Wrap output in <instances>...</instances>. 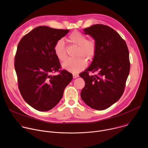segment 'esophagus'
I'll return each mask as SVG.
<instances>
[{
	"mask_svg": "<svg viewBox=\"0 0 148 148\" xmlns=\"http://www.w3.org/2000/svg\"><path fill=\"white\" fill-rule=\"evenodd\" d=\"M78 74H73V78H76L77 77H78Z\"/></svg>",
	"mask_w": 148,
	"mask_h": 148,
	"instance_id": "obj_1",
	"label": "esophagus"
}]
</instances>
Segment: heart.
<instances>
[{
	"label": "heart",
	"mask_w": 148,
	"mask_h": 148,
	"mask_svg": "<svg viewBox=\"0 0 148 148\" xmlns=\"http://www.w3.org/2000/svg\"><path fill=\"white\" fill-rule=\"evenodd\" d=\"M67 41L71 45L78 46L75 57L74 58H68L62 64V68L73 73H79L86 69L87 62L92 61L95 56L97 45L94 38H87L86 35L78 31L72 32L68 37ZM54 52L57 58L61 61L67 57V49L64 41L58 40L54 46Z\"/></svg>",
	"instance_id": "obj_1"
}]
</instances>
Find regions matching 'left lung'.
<instances>
[{
    "label": "left lung",
    "instance_id": "obj_1",
    "mask_svg": "<svg viewBox=\"0 0 148 148\" xmlns=\"http://www.w3.org/2000/svg\"><path fill=\"white\" fill-rule=\"evenodd\" d=\"M84 31L95 39L97 50L90 66L79 74L86 84L81 97L91 108L103 110L124 92L130 70L128 49L121 36L107 25L97 24ZM90 71L98 74L90 76Z\"/></svg>",
    "mask_w": 148,
    "mask_h": 148
}]
</instances>
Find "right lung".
<instances>
[{
  "label": "right lung",
  "mask_w": 148,
  "mask_h": 148,
  "mask_svg": "<svg viewBox=\"0 0 148 148\" xmlns=\"http://www.w3.org/2000/svg\"><path fill=\"white\" fill-rule=\"evenodd\" d=\"M69 32L41 26L24 36L18 44L14 68L18 89L24 100L39 111L53 108L73 79L72 74L60 70L54 52L55 43ZM56 72L59 74H52Z\"/></svg>",
  "instance_id": "1"
}]
</instances>
